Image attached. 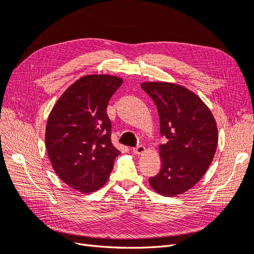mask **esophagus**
<instances>
[{
	"label": "esophagus",
	"instance_id": "1",
	"mask_svg": "<svg viewBox=\"0 0 254 254\" xmlns=\"http://www.w3.org/2000/svg\"><path fill=\"white\" fill-rule=\"evenodd\" d=\"M132 151L135 153V155H142V153H144L146 151V148L144 147L143 145H139L137 147L133 148Z\"/></svg>",
	"mask_w": 254,
	"mask_h": 254
}]
</instances>
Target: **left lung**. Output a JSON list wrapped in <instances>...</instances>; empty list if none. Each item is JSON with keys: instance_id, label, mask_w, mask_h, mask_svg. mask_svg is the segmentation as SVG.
I'll list each match as a JSON object with an SVG mask.
<instances>
[{"instance_id": "8db88e82", "label": "left lung", "mask_w": 254, "mask_h": 254, "mask_svg": "<svg viewBox=\"0 0 254 254\" xmlns=\"http://www.w3.org/2000/svg\"><path fill=\"white\" fill-rule=\"evenodd\" d=\"M141 87L157 106L160 132L167 140L159 146L161 171L149 184L160 195L179 196L212 163L218 143L216 121L202 99L181 84L145 81Z\"/></svg>"}]
</instances>
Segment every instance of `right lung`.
Wrapping results in <instances>:
<instances>
[{"label":"right lung","mask_w":254,"mask_h":254,"mask_svg":"<svg viewBox=\"0 0 254 254\" xmlns=\"http://www.w3.org/2000/svg\"><path fill=\"white\" fill-rule=\"evenodd\" d=\"M122 83L123 78L114 75L82 76L49 115L45 147L51 164L66 186L82 194L105 186L121 153L111 143L107 106Z\"/></svg>","instance_id":"obj_1"}]
</instances>
